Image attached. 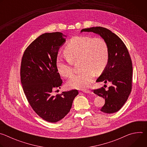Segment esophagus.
Segmentation results:
<instances>
[{"label":"esophagus","instance_id":"34e87169","mask_svg":"<svg viewBox=\"0 0 147 147\" xmlns=\"http://www.w3.org/2000/svg\"><path fill=\"white\" fill-rule=\"evenodd\" d=\"M83 92L84 93H87V94H92V93L90 90H84Z\"/></svg>","mask_w":147,"mask_h":147}]
</instances>
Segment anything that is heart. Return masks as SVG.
<instances>
[{
  "label": "heart",
  "mask_w": 147,
  "mask_h": 147,
  "mask_svg": "<svg viewBox=\"0 0 147 147\" xmlns=\"http://www.w3.org/2000/svg\"><path fill=\"white\" fill-rule=\"evenodd\" d=\"M65 53L71 62L80 60L82 71L74 74L68 81L70 88L84 90L91 84L95 73L99 74L105 68L109 59V48L107 42L101 38L77 36L72 38L65 48ZM56 66L61 76L69 77L72 74L69 61L56 59Z\"/></svg>",
  "instance_id": "b5f03b06"
}]
</instances>
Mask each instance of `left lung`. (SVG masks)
<instances>
[{"label":"left lung","instance_id":"obj_1","mask_svg":"<svg viewBox=\"0 0 147 147\" xmlns=\"http://www.w3.org/2000/svg\"><path fill=\"white\" fill-rule=\"evenodd\" d=\"M84 31L99 34L108 44V63L96 81L105 83L109 81L112 86L108 90L104 87L94 90V93L105 99L100 111L106 113H115L127 101L132 89L133 66L129 52L122 40L106 28L95 27L81 31Z\"/></svg>","mask_w":147,"mask_h":147}]
</instances>
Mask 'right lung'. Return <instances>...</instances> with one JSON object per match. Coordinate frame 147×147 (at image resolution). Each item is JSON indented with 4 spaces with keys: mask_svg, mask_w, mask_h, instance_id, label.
<instances>
[{
    "mask_svg": "<svg viewBox=\"0 0 147 147\" xmlns=\"http://www.w3.org/2000/svg\"><path fill=\"white\" fill-rule=\"evenodd\" d=\"M66 36L59 32L40 35L26 48L21 62V82L28 102L39 116L51 123L65 117L78 94L73 90L52 95L63 82L56 61Z\"/></svg>",
    "mask_w": 147,
    "mask_h": 147,
    "instance_id": "right-lung-1",
    "label": "right lung"
}]
</instances>
